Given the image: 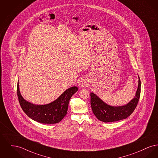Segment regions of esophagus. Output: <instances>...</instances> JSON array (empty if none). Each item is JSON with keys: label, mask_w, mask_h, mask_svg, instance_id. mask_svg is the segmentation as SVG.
Here are the masks:
<instances>
[{"label": "esophagus", "mask_w": 158, "mask_h": 158, "mask_svg": "<svg viewBox=\"0 0 158 158\" xmlns=\"http://www.w3.org/2000/svg\"><path fill=\"white\" fill-rule=\"evenodd\" d=\"M86 82L84 79H81L79 82V85L81 88H82L85 86H86Z\"/></svg>", "instance_id": "34e87169"}]
</instances>
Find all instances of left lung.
<instances>
[{
    "mask_svg": "<svg viewBox=\"0 0 158 158\" xmlns=\"http://www.w3.org/2000/svg\"><path fill=\"white\" fill-rule=\"evenodd\" d=\"M141 93V81L139 76L138 88L134 98L124 106H111L107 104L95 94L91 93V105L97 118L104 122L121 121L127 118L134 111L139 101Z\"/></svg>",
    "mask_w": 158,
    "mask_h": 158,
    "instance_id": "8db88e82",
    "label": "left lung"
}]
</instances>
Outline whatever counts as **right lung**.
<instances>
[{
    "label": "right lung",
    "mask_w": 158,
    "mask_h": 158,
    "mask_svg": "<svg viewBox=\"0 0 158 158\" xmlns=\"http://www.w3.org/2000/svg\"><path fill=\"white\" fill-rule=\"evenodd\" d=\"M77 90L76 86L71 87L65 90L55 101L44 105H36L23 98L19 91V82L17 84V95L23 110L33 121L45 124L58 123L64 118L70 99Z\"/></svg>",
    "instance_id": "add662e5"
}]
</instances>
